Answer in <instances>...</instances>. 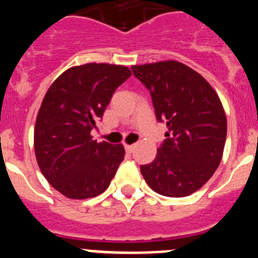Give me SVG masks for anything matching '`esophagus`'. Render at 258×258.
Returning a JSON list of instances; mask_svg holds the SVG:
<instances>
[{
	"label": "esophagus",
	"instance_id": "34e87169",
	"mask_svg": "<svg viewBox=\"0 0 258 258\" xmlns=\"http://www.w3.org/2000/svg\"><path fill=\"white\" fill-rule=\"evenodd\" d=\"M134 145H124V149H126V152L127 153H132V152H134Z\"/></svg>",
	"mask_w": 258,
	"mask_h": 258
}]
</instances>
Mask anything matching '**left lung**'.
Masks as SVG:
<instances>
[{
  "mask_svg": "<svg viewBox=\"0 0 258 258\" xmlns=\"http://www.w3.org/2000/svg\"><path fill=\"white\" fill-rule=\"evenodd\" d=\"M149 91L158 122L169 132L143 178L157 194L184 197L200 189L222 160L227 120L216 91L195 70L175 61L132 66Z\"/></svg>",
  "mask_w": 258,
  "mask_h": 258,
  "instance_id": "obj_1",
  "label": "left lung"
}]
</instances>
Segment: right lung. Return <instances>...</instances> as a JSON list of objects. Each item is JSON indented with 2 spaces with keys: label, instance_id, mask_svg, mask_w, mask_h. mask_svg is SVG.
Returning <instances> with one entry per match:
<instances>
[{
  "label": "right lung",
  "instance_id": "obj_1",
  "mask_svg": "<svg viewBox=\"0 0 258 258\" xmlns=\"http://www.w3.org/2000/svg\"><path fill=\"white\" fill-rule=\"evenodd\" d=\"M130 76L126 66L116 64L71 67L42 100L35 126L36 160L46 180L69 199H91L106 191L124 158L122 144L97 143L91 131Z\"/></svg>",
  "mask_w": 258,
  "mask_h": 258
}]
</instances>
